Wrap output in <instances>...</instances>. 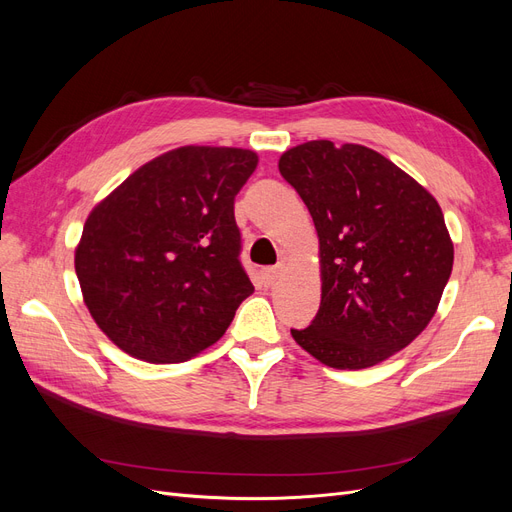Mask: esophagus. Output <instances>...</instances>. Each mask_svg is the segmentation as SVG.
Wrapping results in <instances>:
<instances>
[{
	"mask_svg": "<svg viewBox=\"0 0 512 512\" xmlns=\"http://www.w3.org/2000/svg\"><path fill=\"white\" fill-rule=\"evenodd\" d=\"M280 275H282V269H265L260 273V280H262V286H273L277 280H280Z\"/></svg>",
	"mask_w": 512,
	"mask_h": 512,
	"instance_id": "obj_1",
	"label": "esophagus"
}]
</instances>
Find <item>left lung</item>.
I'll list each match as a JSON object with an SVG mask.
<instances>
[{"instance_id": "left-lung-1", "label": "left lung", "mask_w": 512, "mask_h": 512, "mask_svg": "<svg viewBox=\"0 0 512 512\" xmlns=\"http://www.w3.org/2000/svg\"><path fill=\"white\" fill-rule=\"evenodd\" d=\"M277 166L320 241V309L294 342L335 369L386 361L425 331L453 271L438 200L363 145L309 141Z\"/></svg>"}]
</instances>
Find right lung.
I'll return each mask as SVG.
<instances>
[{
    "label": "right lung",
    "mask_w": 512,
    "mask_h": 512,
    "mask_svg": "<svg viewBox=\"0 0 512 512\" xmlns=\"http://www.w3.org/2000/svg\"><path fill=\"white\" fill-rule=\"evenodd\" d=\"M256 164L250 149L179 147L89 213L74 269L91 318L123 352L179 363L226 333L254 292L235 196Z\"/></svg>",
    "instance_id": "right-lung-1"
}]
</instances>
